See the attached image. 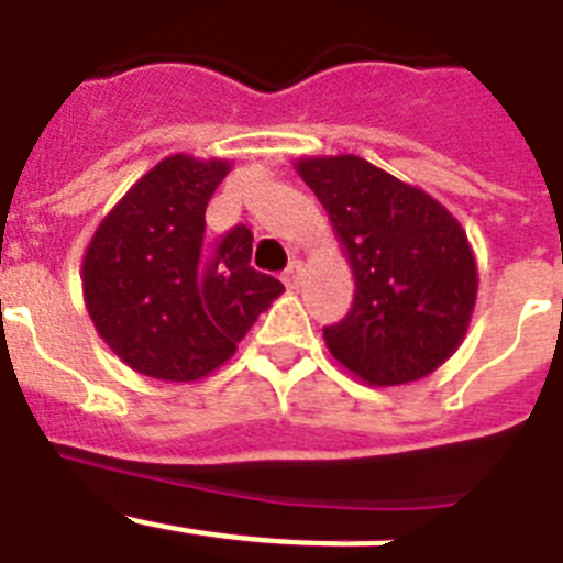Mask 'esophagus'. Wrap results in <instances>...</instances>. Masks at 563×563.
Wrapping results in <instances>:
<instances>
[{
  "label": "esophagus",
  "mask_w": 563,
  "mask_h": 563,
  "mask_svg": "<svg viewBox=\"0 0 563 563\" xmlns=\"http://www.w3.org/2000/svg\"><path fill=\"white\" fill-rule=\"evenodd\" d=\"M301 271H305V267H301V262H290V265H287V271L282 273V278H285V285L287 287H298V282H301Z\"/></svg>",
  "instance_id": "34e87169"
}]
</instances>
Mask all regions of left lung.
Instances as JSON below:
<instances>
[{
    "label": "left lung",
    "instance_id": "left-lung-1",
    "mask_svg": "<svg viewBox=\"0 0 563 563\" xmlns=\"http://www.w3.org/2000/svg\"><path fill=\"white\" fill-rule=\"evenodd\" d=\"M330 213L355 301L324 330L330 355L369 386L431 375L460 350L476 305V258L449 208L355 154L301 157Z\"/></svg>",
    "mask_w": 563,
    "mask_h": 563
}]
</instances>
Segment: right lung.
<instances>
[{"label":"right lung","instance_id":"obj_1","mask_svg":"<svg viewBox=\"0 0 563 563\" xmlns=\"http://www.w3.org/2000/svg\"><path fill=\"white\" fill-rule=\"evenodd\" d=\"M231 163L172 154L134 183L89 239L84 305L109 350L154 380L220 369L285 285L251 267L253 233L206 239V208Z\"/></svg>","mask_w":563,"mask_h":563}]
</instances>
